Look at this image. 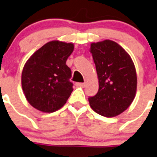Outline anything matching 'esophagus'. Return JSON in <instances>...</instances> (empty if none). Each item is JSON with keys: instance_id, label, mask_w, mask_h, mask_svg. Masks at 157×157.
<instances>
[{"instance_id": "esophagus-1", "label": "esophagus", "mask_w": 157, "mask_h": 157, "mask_svg": "<svg viewBox=\"0 0 157 157\" xmlns=\"http://www.w3.org/2000/svg\"><path fill=\"white\" fill-rule=\"evenodd\" d=\"M76 85L77 87H81V88H85L86 84L85 83H76Z\"/></svg>"}]
</instances>
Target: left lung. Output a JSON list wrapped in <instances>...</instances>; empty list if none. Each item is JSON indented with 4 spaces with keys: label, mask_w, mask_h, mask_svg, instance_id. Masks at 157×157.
Here are the masks:
<instances>
[{
    "label": "left lung",
    "mask_w": 157,
    "mask_h": 157,
    "mask_svg": "<svg viewBox=\"0 0 157 157\" xmlns=\"http://www.w3.org/2000/svg\"><path fill=\"white\" fill-rule=\"evenodd\" d=\"M90 52L96 64L99 90L89 97L93 111L106 117L124 112L132 103L137 88V76L131 56L111 40L93 42Z\"/></svg>",
    "instance_id": "left-lung-1"
}]
</instances>
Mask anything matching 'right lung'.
Masks as SVG:
<instances>
[{"instance_id":"obj_1","label":"right lung","mask_w":157,"mask_h":157,"mask_svg":"<svg viewBox=\"0 0 157 157\" xmlns=\"http://www.w3.org/2000/svg\"><path fill=\"white\" fill-rule=\"evenodd\" d=\"M74 44L58 40L42 46L28 59L21 74L26 100L34 109L53 113L62 108L72 90L71 69L66 60Z\"/></svg>"}]
</instances>
